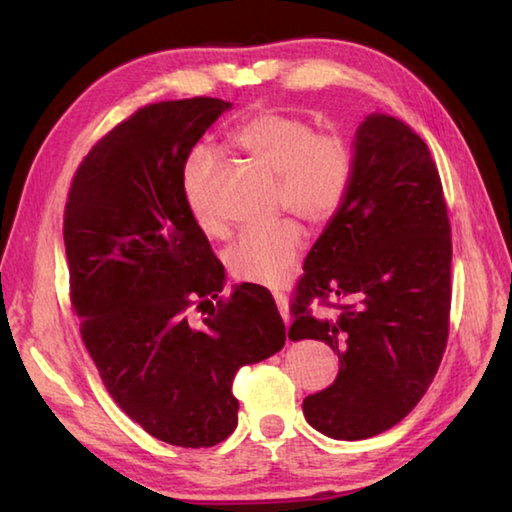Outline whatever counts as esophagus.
<instances>
[{
  "label": "esophagus",
  "mask_w": 512,
  "mask_h": 512,
  "mask_svg": "<svg viewBox=\"0 0 512 512\" xmlns=\"http://www.w3.org/2000/svg\"><path fill=\"white\" fill-rule=\"evenodd\" d=\"M273 298H275L277 309H280V314H282V318H284V323L289 325V298L284 296V293H280V291H275Z\"/></svg>",
  "instance_id": "1"
}]
</instances>
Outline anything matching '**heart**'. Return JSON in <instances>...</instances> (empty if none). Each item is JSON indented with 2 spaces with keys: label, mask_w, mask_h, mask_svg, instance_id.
<instances>
[{
  "label": "heart",
  "mask_w": 512,
  "mask_h": 512,
  "mask_svg": "<svg viewBox=\"0 0 512 512\" xmlns=\"http://www.w3.org/2000/svg\"><path fill=\"white\" fill-rule=\"evenodd\" d=\"M241 151L277 176V207L307 223L323 225L341 210L354 178V149L341 131H316L309 119L280 108H264L241 121L232 133ZM214 171L210 153L198 151L187 162L185 198L207 235L223 225L207 205ZM305 250V235L293 219L271 228L248 230L225 253V266L239 282L277 287L289 280Z\"/></svg>",
  "instance_id": "obj_1"
}]
</instances>
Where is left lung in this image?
I'll use <instances>...</instances> for the list:
<instances>
[{"label":"left lung","mask_w":512,"mask_h":512,"mask_svg":"<svg viewBox=\"0 0 512 512\" xmlns=\"http://www.w3.org/2000/svg\"><path fill=\"white\" fill-rule=\"evenodd\" d=\"M452 228L438 167L420 135L372 112L354 142L348 198L305 259L289 339L323 341L339 377L309 395L311 427L363 440L422 400L447 348Z\"/></svg>","instance_id":"1"}]
</instances>
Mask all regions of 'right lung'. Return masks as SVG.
Listing matches in <instances>:
<instances>
[{
	"label": "right lung",
	"instance_id": "right-lung-1",
	"mask_svg": "<svg viewBox=\"0 0 512 512\" xmlns=\"http://www.w3.org/2000/svg\"><path fill=\"white\" fill-rule=\"evenodd\" d=\"M228 108L194 97L133 112L85 155L63 216L69 298L103 386L153 438L192 449L235 431L237 370L287 341L271 291L221 296L223 264L185 198L189 153Z\"/></svg>",
	"mask_w": 512,
	"mask_h": 512
}]
</instances>
